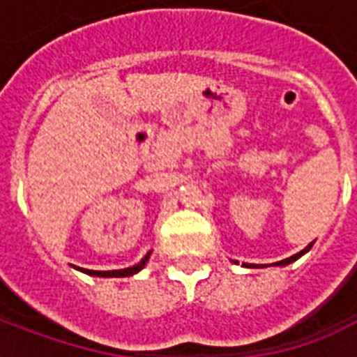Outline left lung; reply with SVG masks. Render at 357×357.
<instances>
[{"label": "left lung", "mask_w": 357, "mask_h": 357, "mask_svg": "<svg viewBox=\"0 0 357 357\" xmlns=\"http://www.w3.org/2000/svg\"><path fill=\"white\" fill-rule=\"evenodd\" d=\"M312 245H314V243H312ZM312 245H307V247L304 248V250H300V252H296V255L291 256V258H284V260H281V262H275V266H287V264H291V262H294V260H298L300 256H302V255H306L307 250H310V248H312Z\"/></svg>", "instance_id": "1"}]
</instances>
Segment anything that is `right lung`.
I'll return each instance as SVG.
<instances>
[{"label": "right lung", "instance_id": "1", "mask_svg": "<svg viewBox=\"0 0 357 357\" xmlns=\"http://www.w3.org/2000/svg\"><path fill=\"white\" fill-rule=\"evenodd\" d=\"M149 260V255L141 260L139 264H135L132 268H124V269H112V271H95V269H84V268H78L80 271L84 273H88V275H95V277H128V275H133V273H137L143 269V266L147 264Z\"/></svg>", "mask_w": 357, "mask_h": 357}]
</instances>
